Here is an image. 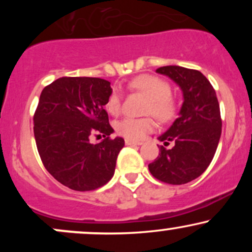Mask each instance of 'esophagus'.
<instances>
[{
    "label": "esophagus",
    "mask_w": 252,
    "mask_h": 252,
    "mask_svg": "<svg viewBox=\"0 0 252 252\" xmlns=\"http://www.w3.org/2000/svg\"><path fill=\"white\" fill-rule=\"evenodd\" d=\"M143 142L141 141H135V140H129V138H126V146H141Z\"/></svg>",
    "instance_id": "esophagus-1"
}]
</instances>
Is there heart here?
Listing matches in <instances>:
<instances>
[{
    "mask_svg": "<svg viewBox=\"0 0 252 252\" xmlns=\"http://www.w3.org/2000/svg\"><path fill=\"white\" fill-rule=\"evenodd\" d=\"M130 89L141 92L148 97L146 114H153L162 122L173 120L176 114V103L170 96V85L162 78L150 74H143L129 83ZM122 106V92L118 88L112 89L105 103L109 114L118 115ZM156 123L153 117L134 118L126 117L116 123V130L120 135L129 140H142L155 129Z\"/></svg>",
    "mask_w": 252,
    "mask_h": 252,
    "instance_id": "obj_1",
    "label": "heart"
}]
</instances>
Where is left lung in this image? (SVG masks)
<instances>
[{
    "label": "left lung",
    "instance_id": "obj_1",
    "mask_svg": "<svg viewBox=\"0 0 252 252\" xmlns=\"http://www.w3.org/2000/svg\"><path fill=\"white\" fill-rule=\"evenodd\" d=\"M180 86L184 103L174 121L158 137L164 146L148 164L149 172L158 180L170 185H184L200 176L210 166L221 135L219 103L213 86L196 70L181 66H163L156 70Z\"/></svg>",
    "mask_w": 252,
    "mask_h": 252
}]
</instances>
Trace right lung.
<instances>
[{
  "label": "right lung",
  "instance_id": "add662e5",
  "mask_svg": "<svg viewBox=\"0 0 252 252\" xmlns=\"http://www.w3.org/2000/svg\"><path fill=\"white\" fill-rule=\"evenodd\" d=\"M112 89L100 78L63 77L46 86L34 114V137L48 173L73 190L104 186L114 176L122 137L110 138L114 129L104 109ZM94 132L106 138L89 143Z\"/></svg>",
  "mask_w": 252,
  "mask_h": 252
}]
</instances>
